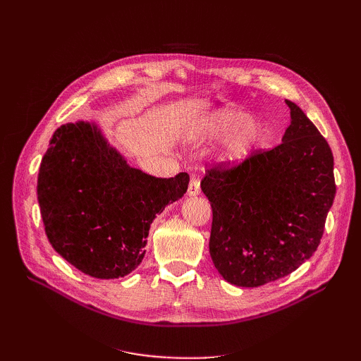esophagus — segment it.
Instances as JSON below:
<instances>
[{"label": "esophagus", "mask_w": 361, "mask_h": 361, "mask_svg": "<svg viewBox=\"0 0 361 361\" xmlns=\"http://www.w3.org/2000/svg\"><path fill=\"white\" fill-rule=\"evenodd\" d=\"M200 194V180L192 176L188 183V195H197Z\"/></svg>", "instance_id": "obj_1"}]
</instances>
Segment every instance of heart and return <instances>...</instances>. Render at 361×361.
<instances>
[{"label": "heart", "mask_w": 361, "mask_h": 361, "mask_svg": "<svg viewBox=\"0 0 361 361\" xmlns=\"http://www.w3.org/2000/svg\"><path fill=\"white\" fill-rule=\"evenodd\" d=\"M202 134L209 138L227 137L224 155L231 161H239L250 154L257 143L260 126L255 117H248L236 108H221L207 117L202 125Z\"/></svg>", "instance_id": "heart-1"}]
</instances>
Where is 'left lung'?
Wrapping results in <instances>:
<instances>
[{
  "instance_id": "8db88e82",
  "label": "left lung",
  "mask_w": 361,
  "mask_h": 361,
  "mask_svg": "<svg viewBox=\"0 0 361 361\" xmlns=\"http://www.w3.org/2000/svg\"><path fill=\"white\" fill-rule=\"evenodd\" d=\"M281 143L241 162L206 170L211 202L209 253L228 283L257 288L293 272L318 248L336 195L333 154L300 106Z\"/></svg>"
}]
</instances>
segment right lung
Masks as SVG:
<instances>
[{
    "label": "right lung",
    "instance_id": "1",
    "mask_svg": "<svg viewBox=\"0 0 361 361\" xmlns=\"http://www.w3.org/2000/svg\"><path fill=\"white\" fill-rule=\"evenodd\" d=\"M190 176L155 178L129 167L90 123L54 133L37 176V200L51 245L94 279H118L146 253L152 221L187 192Z\"/></svg>",
    "mask_w": 361,
    "mask_h": 361
}]
</instances>
